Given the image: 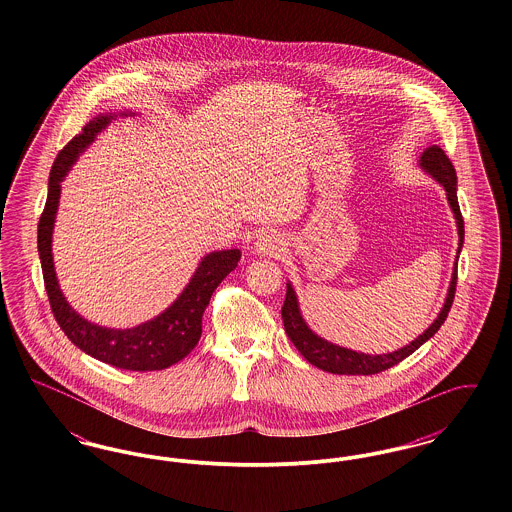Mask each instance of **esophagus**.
Returning <instances> with one entry per match:
<instances>
[{"label": "esophagus", "instance_id": "esophagus-1", "mask_svg": "<svg viewBox=\"0 0 512 512\" xmlns=\"http://www.w3.org/2000/svg\"><path fill=\"white\" fill-rule=\"evenodd\" d=\"M253 251L259 257H280L286 251V242L278 234H263L253 245Z\"/></svg>", "mask_w": 512, "mask_h": 512}]
</instances>
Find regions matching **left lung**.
I'll use <instances>...</instances> for the list:
<instances>
[{"instance_id":"1","label":"left lung","mask_w":512,"mask_h":512,"mask_svg":"<svg viewBox=\"0 0 512 512\" xmlns=\"http://www.w3.org/2000/svg\"><path fill=\"white\" fill-rule=\"evenodd\" d=\"M418 167L443 186L445 195H447V203H449L451 213H453L455 222H457L459 247H457V257H455L453 274H451V282H449V288H447L443 307H441L436 320L416 340L407 343L405 347H401L397 351H391V353L368 355V353L341 347V345L324 340V338L315 334L301 315L297 295H295L292 284L288 282L286 284L288 286L286 301H284V307H282V320H284L286 334H288V338H290L293 345L297 347V351L311 365L317 366L320 370H326V372H332V374H353V376L355 374L368 376V374H378L382 370H388L391 366L401 363L403 359H407L422 343L430 340L449 315V309H451L453 299H455V288H457V261H459V255H461L464 244V220L461 209H459V199H457V172L453 169L445 151L439 146L426 147L422 151L420 159H418Z\"/></svg>"}]
</instances>
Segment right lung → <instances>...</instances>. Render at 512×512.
<instances>
[{"label":"right lung","instance_id":"add662e5","mask_svg":"<svg viewBox=\"0 0 512 512\" xmlns=\"http://www.w3.org/2000/svg\"><path fill=\"white\" fill-rule=\"evenodd\" d=\"M134 111L99 113L88 122L80 134L63 147L51 167L48 182V199L38 222V255L44 272L53 317L65 336L78 349L88 353L105 365L122 370H163L182 361L201 338V318L211 301V295L220 282L238 267L242 259L240 249L211 251L201 257L190 282L171 305L157 317L132 328H107L78 315L61 292L55 263L51 253V240L55 217L61 199V182L73 169L76 159L92 146L99 132L105 130L119 117H134Z\"/></svg>","mask_w":512,"mask_h":512}]
</instances>
